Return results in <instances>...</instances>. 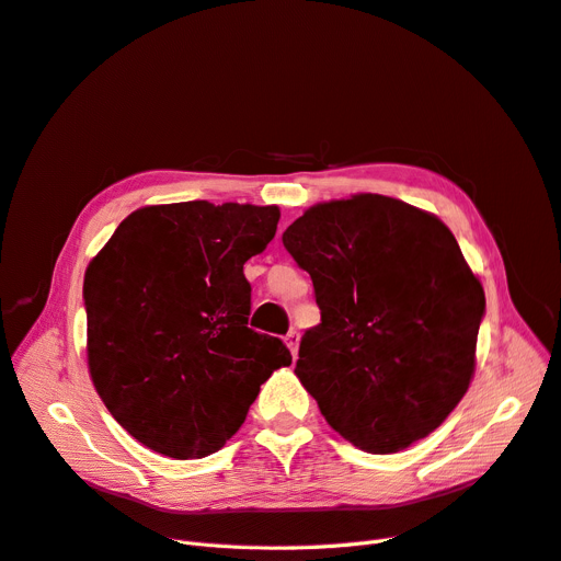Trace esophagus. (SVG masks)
<instances>
[{"instance_id":"obj_1","label":"esophagus","mask_w":561,"mask_h":561,"mask_svg":"<svg viewBox=\"0 0 561 561\" xmlns=\"http://www.w3.org/2000/svg\"><path fill=\"white\" fill-rule=\"evenodd\" d=\"M285 343H287L289 352H293V356L297 358V352H299V331L297 329H289L287 335H285Z\"/></svg>"}]
</instances>
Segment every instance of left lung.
<instances>
[{
    "instance_id": "left-lung-1",
    "label": "left lung",
    "mask_w": 561,
    "mask_h": 561,
    "mask_svg": "<svg viewBox=\"0 0 561 561\" xmlns=\"http://www.w3.org/2000/svg\"><path fill=\"white\" fill-rule=\"evenodd\" d=\"M283 245L316 287L295 373L331 428L370 454L431 435L467 393L485 312L451 230L362 193L310 207Z\"/></svg>"
}]
</instances>
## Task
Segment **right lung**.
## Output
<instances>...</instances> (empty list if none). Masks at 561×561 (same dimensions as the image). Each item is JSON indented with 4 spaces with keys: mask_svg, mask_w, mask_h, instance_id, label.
Listing matches in <instances>:
<instances>
[{
    "mask_svg": "<svg viewBox=\"0 0 561 561\" xmlns=\"http://www.w3.org/2000/svg\"><path fill=\"white\" fill-rule=\"evenodd\" d=\"M278 207L156 205L119 222L84 272L87 362L110 414L151 451L216 454L293 354L249 329L243 264L274 239Z\"/></svg>",
    "mask_w": 561,
    "mask_h": 561,
    "instance_id": "1",
    "label": "right lung"
}]
</instances>
